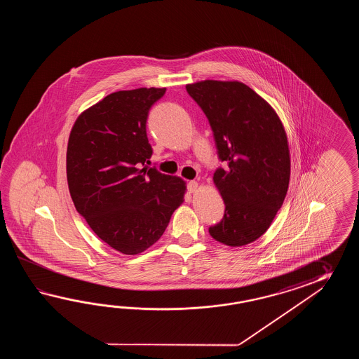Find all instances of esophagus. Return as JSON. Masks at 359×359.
<instances>
[{"label":"esophagus","instance_id":"34e87169","mask_svg":"<svg viewBox=\"0 0 359 359\" xmlns=\"http://www.w3.org/2000/svg\"><path fill=\"white\" fill-rule=\"evenodd\" d=\"M187 191H189L190 194L196 192V191H198V182H196V181H190V182L187 183Z\"/></svg>","mask_w":359,"mask_h":359}]
</instances>
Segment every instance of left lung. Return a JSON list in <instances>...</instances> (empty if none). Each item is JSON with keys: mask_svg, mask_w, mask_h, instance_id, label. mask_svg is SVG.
Masks as SVG:
<instances>
[{"mask_svg": "<svg viewBox=\"0 0 359 359\" xmlns=\"http://www.w3.org/2000/svg\"><path fill=\"white\" fill-rule=\"evenodd\" d=\"M186 90L208 118L218 159L226 164L213 177L224 215L209 233L229 246L250 244L269 229L289 187L283 123L267 101L241 82L204 81Z\"/></svg>", "mask_w": 359, "mask_h": 359, "instance_id": "obj_1", "label": "left lung"}]
</instances>
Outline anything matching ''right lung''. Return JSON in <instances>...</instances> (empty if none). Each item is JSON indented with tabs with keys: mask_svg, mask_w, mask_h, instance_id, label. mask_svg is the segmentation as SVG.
<instances>
[{
	"mask_svg": "<svg viewBox=\"0 0 359 359\" xmlns=\"http://www.w3.org/2000/svg\"><path fill=\"white\" fill-rule=\"evenodd\" d=\"M165 88L114 92L87 109L69 136L67 177L76 212L115 250L155 244L183 203L186 184L150 163L146 122Z\"/></svg>",
	"mask_w": 359,
	"mask_h": 359,
	"instance_id": "1",
	"label": "right lung"
}]
</instances>
